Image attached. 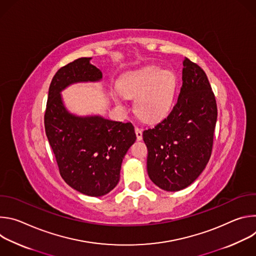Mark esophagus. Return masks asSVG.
Masks as SVG:
<instances>
[{
  "label": "esophagus",
  "mask_w": 256,
  "mask_h": 256,
  "mask_svg": "<svg viewBox=\"0 0 256 256\" xmlns=\"http://www.w3.org/2000/svg\"><path fill=\"white\" fill-rule=\"evenodd\" d=\"M136 130V140H140L142 138V130L138 128H134Z\"/></svg>",
  "instance_id": "obj_1"
}]
</instances>
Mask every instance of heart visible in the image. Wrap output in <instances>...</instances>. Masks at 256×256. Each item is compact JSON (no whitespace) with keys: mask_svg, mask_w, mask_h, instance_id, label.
Here are the masks:
<instances>
[{"mask_svg":"<svg viewBox=\"0 0 256 256\" xmlns=\"http://www.w3.org/2000/svg\"><path fill=\"white\" fill-rule=\"evenodd\" d=\"M176 88V77L170 70L147 66L128 72L118 85L122 94L136 97V114L146 122L163 118L171 106ZM116 101L120 99L116 97Z\"/></svg>","mask_w":256,"mask_h":256,"instance_id":"1","label":"heart"}]
</instances>
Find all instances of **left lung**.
I'll return each instance as SVG.
<instances>
[{
	"instance_id": "obj_1",
	"label": "left lung",
	"mask_w": 256,
	"mask_h": 256,
	"mask_svg": "<svg viewBox=\"0 0 256 256\" xmlns=\"http://www.w3.org/2000/svg\"><path fill=\"white\" fill-rule=\"evenodd\" d=\"M216 116L206 72L186 58L176 104L164 120L142 132L148 174L158 188L178 192L200 175L212 154Z\"/></svg>"
}]
</instances>
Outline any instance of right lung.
<instances>
[{
  "label": "right lung",
  "mask_w": 256,
  "mask_h": 256,
  "mask_svg": "<svg viewBox=\"0 0 256 256\" xmlns=\"http://www.w3.org/2000/svg\"><path fill=\"white\" fill-rule=\"evenodd\" d=\"M91 58H78L56 72L48 90L44 126L66 184L83 194L102 196L118 186L122 159L136 136L130 122L79 116L64 106L62 91L66 87L101 81L102 72Z\"/></svg>",
  "instance_id": "right-lung-1"
}]
</instances>
